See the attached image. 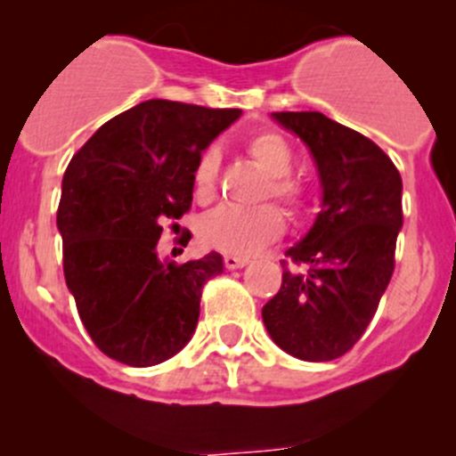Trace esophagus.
Wrapping results in <instances>:
<instances>
[{
  "mask_svg": "<svg viewBox=\"0 0 456 456\" xmlns=\"http://www.w3.org/2000/svg\"><path fill=\"white\" fill-rule=\"evenodd\" d=\"M223 262H224V266H227V269H240V266H245L249 260H247V257H240V256L227 254L223 257Z\"/></svg>",
  "mask_w": 456,
  "mask_h": 456,
  "instance_id": "esophagus-1",
  "label": "esophagus"
}]
</instances>
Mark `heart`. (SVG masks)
<instances>
[{"instance_id": "1", "label": "heart", "mask_w": 456, "mask_h": 456, "mask_svg": "<svg viewBox=\"0 0 456 456\" xmlns=\"http://www.w3.org/2000/svg\"><path fill=\"white\" fill-rule=\"evenodd\" d=\"M242 150L251 163L266 176L260 200H275L291 218L309 209V187L296 176H291L293 147L280 132L260 130L242 142ZM220 159L216 150H205L199 156L191 172V190L194 199L211 202L218 187ZM284 232V218L278 207L262 205L256 209H238V207H220L200 223V240L211 249L232 256H254L262 247L278 240Z\"/></svg>"}]
</instances>
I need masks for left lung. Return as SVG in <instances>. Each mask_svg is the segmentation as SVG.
Returning a JSON list of instances; mask_svg holds the SVG:
<instances>
[{"label":"left lung","mask_w":456,"mask_h":456,"mask_svg":"<svg viewBox=\"0 0 456 456\" xmlns=\"http://www.w3.org/2000/svg\"><path fill=\"white\" fill-rule=\"evenodd\" d=\"M309 145L322 211L282 260V287L262 309L271 339L305 362L351 351L395 271L402 176L379 145L322 112H273Z\"/></svg>","instance_id":"1"}]
</instances>
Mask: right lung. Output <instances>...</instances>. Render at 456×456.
<instances>
[{"instance_id": "add662e5", "label": "right lung", "mask_w": 456, "mask_h": 456, "mask_svg": "<svg viewBox=\"0 0 456 456\" xmlns=\"http://www.w3.org/2000/svg\"><path fill=\"white\" fill-rule=\"evenodd\" d=\"M240 117L151 99L99 127L63 174L57 227L63 275L87 335L121 364H160L194 335L216 251L185 265L160 260L163 224L191 209V172L207 145Z\"/></svg>"}]
</instances>
